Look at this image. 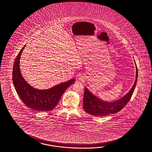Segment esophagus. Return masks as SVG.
<instances>
[{"mask_svg": "<svg viewBox=\"0 0 152 152\" xmlns=\"http://www.w3.org/2000/svg\"><path fill=\"white\" fill-rule=\"evenodd\" d=\"M78 78H79V80H83V76H82V75H80V76H79Z\"/></svg>", "mask_w": 152, "mask_h": 152, "instance_id": "1", "label": "esophagus"}]
</instances>
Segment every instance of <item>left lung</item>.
I'll return each instance as SVG.
<instances>
[{
	"label": "left lung",
	"mask_w": 152,
	"mask_h": 152,
	"mask_svg": "<svg viewBox=\"0 0 152 152\" xmlns=\"http://www.w3.org/2000/svg\"><path fill=\"white\" fill-rule=\"evenodd\" d=\"M137 79L138 69L137 67L136 78L133 88L123 97L118 101L111 102H107L100 100L90 92L87 88H85L83 95V109L88 114L96 116H103L118 113L124 108L130 100L137 83Z\"/></svg>",
	"instance_id": "8db88e82"
}]
</instances>
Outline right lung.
<instances>
[{"instance_id": "right-lung-1", "label": "right lung", "mask_w": 152, "mask_h": 152, "mask_svg": "<svg viewBox=\"0 0 152 152\" xmlns=\"http://www.w3.org/2000/svg\"><path fill=\"white\" fill-rule=\"evenodd\" d=\"M25 46L19 52L14 61L12 78L15 89L21 100L28 107L39 111L52 110L58 104L66 90L75 82V80L71 79L45 90L32 88L25 81L19 69L20 57Z\"/></svg>"}]
</instances>
